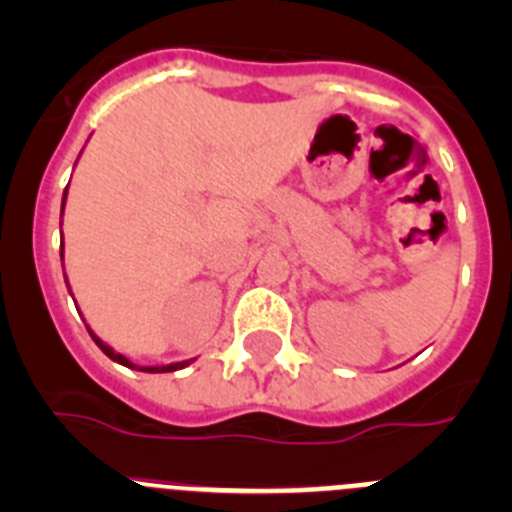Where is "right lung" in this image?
<instances>
[{"label":"right lung","instance_id":"right-lung-1","mask_svg":"<svg viewBox=\"0 0 512 512\" xmlns=\"http://www.w3.org/2000/svg\"><path fill=\"white\" fill-rule=\"evenodd\" d=\"M63 202H66V194H63ZM61 215H63V212H61ZM61 259H63V243H61ZM87 330H89V328H87ZM89 336L94 338V343H97V346L102 348L104 354L110 356L112 361H117V364H122V366H130V369H138V366L130 364V361L125 359V356H122V354H115V351H112V348L107 346V343L99 341V338L94 336L92 330H89ZM187 364H189V361H182V364H169V366H140V372H176V369H182V366H187Z\"/></svg>","mask_w":512,"mask_h":512}]
</instances>
